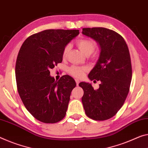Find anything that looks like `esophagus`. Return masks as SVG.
Wrapping results in <instances>:
<instances>
[{"mask_svg":"<svg viewBox=\"0 0 148 148\" xmlns=\"http://www.w3.org/2000/svg\"><path fill=\"white\" fill-rule=\"evenodd\" d=\"M75 82H76V85H77V86H78L79 84V82H80V81H79V79H75Z\"/></svg>","mask_w":148,"mask_h":148,"instance_id":"34e87169","label":"esophagus"}]
</instances>
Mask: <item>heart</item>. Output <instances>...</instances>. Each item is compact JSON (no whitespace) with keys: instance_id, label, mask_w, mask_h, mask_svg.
<instances>
[{"instance_id":"b5f03b06","label":"heart","mask_w":148,"mask_h":148,"mask_svg":"<svg viewBox=\"0 0 148 148\" xmlns=\"http://www.w3.org/2000/svg\"><path fill=\"white\" fill-rule=\"evenodd\" d=\"M76 45L79 47V49L83 52L86 56H89L93 51L95 50L96 48V45L93 41L88 39H81L77 40L76 42ZM70 49V46L69 45H65L62 51V57L63 58H66L69 53ZM87 71L86 67H78V66H73L70 67L68 69V72L71 75L77 78H81V77Z\"/></svg>"}]
</instances>
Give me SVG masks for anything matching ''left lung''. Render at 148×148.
Instances as JSON below:
<instances>
[{
	"instance_id": "8db88e82",
	"label": "left lung",
	"mask_w": 148,
	"mask_h": 148,
	"mask_svg": "<svg viewBox=\"0 0 148 148\" xmlns=\"http://www.w3.org/2000/svg\"><path fill=\"white\" fill-rule=\"evenodd\" d=\"M83 34L91 38L101 47L97 64L88 74L90 80L101 81L95 90L91 84L81 82L82 103L85 114L95 120L113 117L124 103L132 76L129 49L123 38L105 28H83Z\"/></svg>"
}]
</instances>
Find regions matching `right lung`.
I'll return each instance as SVG.
<instances>
[{
    "label": "right lung",
    "instance_id": "obj_1",
    "mask_svg": "<svg viewBox=\"0 0 148 148\" xmlns=\"http://www.w3.org/2000/svg\"><path fill=\"white\" fill-rule=\"evenodd\" d=\"M79 34V29H46L29 36L20 49L18 92L28 112L44 123H56L66 114L75 81L69 75L55 81L49 69L62 62L63 48Z\"/></svg>",
    "mask_w": 148,
    "mask_h": 148
}]
</instances>
